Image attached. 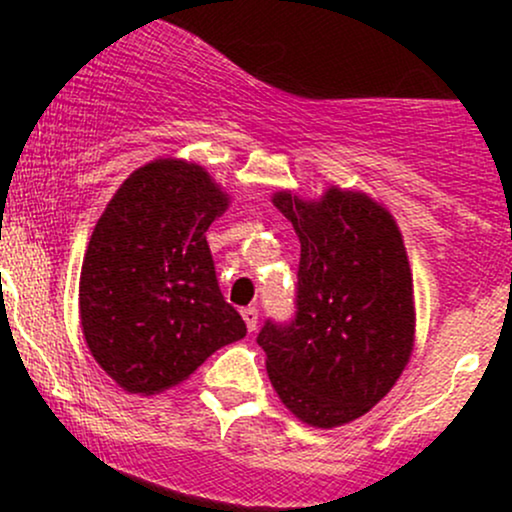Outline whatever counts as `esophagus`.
<instances>
[{"label":"esophagus","instance_id":"esophagus-1","mask_svg":"<svg viewBox=\"0 0 512 512\" xmlns=\"http://www.w3.org/2000/svg\"><path fill=\"white\" fill-rule=\"evenodd\" d=\"M243 320H245V325H248V330L255 332L257 330V308H245Z\"/></svg>","mask_w":512,"mask_h":512}]
</instances>
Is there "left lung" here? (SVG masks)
Returning a JSON list of instances; mask_svg holds the SVG:
<instances>
[{"label": "left lung", "instance_id": "left-lung-1", "mask_svg": "<svg viewBox=\"0 0 512 512\" xmlns=\"http://www.w3.org/2000/svg\"><path fill=\"white\" fill-rule=\"evenodd\" d=\"M296 228V315L267 320L257 344L276 395L303 424L344 426L383 399L414 346V284L402 233L383 204L330 187L320 202L276 192Z\"/></svg>", "mask_w": 512, "mask_h": 512}]
</instances>
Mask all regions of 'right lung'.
<instances>
[{"label":"right lung","instance_id":"1","mask_svg":"<svg viewBox=\"0 0 512 512\" xmlns=\"http://www.w3.org/2000/svg\"><path fill=\"white\" fill-rule=\"evenodd\" d=\"M228 195L197 163L158 158L134 170L98 219L81 267V330L93 358L134 395L182 383L245 337L223 301L207 228Z\"/></svg>","mask_w":512,"mask_h":512}]
</instances>
